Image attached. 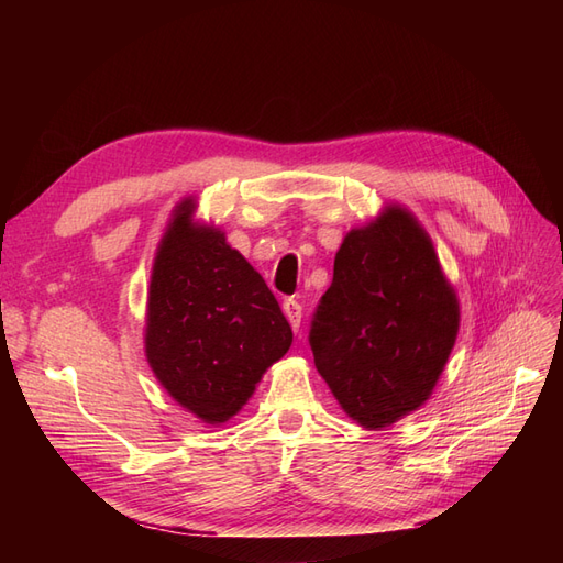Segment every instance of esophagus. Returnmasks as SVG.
<instances>
[{
  "instance_id": "obj_1",
  "label": "esophagus",
  "mask_w": 563,
  "mask_h": 563,
  "mask_svg": "<svg viewBox=\"0 0 563 563\" xmlns=\"http://www.w3.org/2000/svg\"><path fill=\"white\" fill-rule=\"evenodd\" d=\"M282 308H284V314H286L288 323H291V329L298 333L300 331V321H302V305L298 300H294V298H286Z\"/></svg>"
}]
</instances>
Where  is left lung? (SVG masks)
<instances>
[{
  "instance_id": "8db88e82",
  "label": "left lung",
  "mask_w": 563,
  "mask_h": 563,
  "mask_svg": "<svg viewBox=\"0 0 563 563\" xmlns=\"http://www.w3.org/2000/svg\"><path fill=\"white\" fill-rule=\"evenodd\" d=\"M457 321L430 236L391 207L335 253L333 282L310 323L314 366L345 413L378 430L432 395Z\"/></svg>"
}]
</instances>
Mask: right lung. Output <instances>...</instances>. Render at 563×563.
I'll use <instances>...</instances> for the list:
<instances>
[{
    "instance_id": "1",
    "label": "right lung",
    "mask_w": 563,
    "mask_h": 563,
    "mask_svg": "<svg viewBox=\"0 0 563 563\" xmlns=\"http://www.w3.org/2000/svg\"><path fill=\"white\" fill-rule=\"evenodd\" d=\"M180 203L155 258L145 352L157 380L209 424L232 418L294 331L275 294L218 230L192 225Z\"/></svg>"
}]
</instances>
